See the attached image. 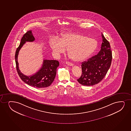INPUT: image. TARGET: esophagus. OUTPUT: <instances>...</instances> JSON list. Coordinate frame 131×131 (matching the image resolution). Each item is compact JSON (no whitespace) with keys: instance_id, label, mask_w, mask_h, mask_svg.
Listing matches in <instances>:
<instances>
[{"instance_id":"obj_1","label":"esophagus","mask_w":131,"mask_h":131,"mask_svg":"<svg viewBox=\"0 0 131 131\" xmlns=\"http://www.w3.org/2000/svg\"><path fill=\"white\" fill-rule=\"evenodd\" d=\"M66 64L68 66H73V65L72 64V63H70V62H66Z\"/></svg>"}]
</instances>
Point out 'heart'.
<instances>
[{"instance_id":"heart-1","label":"heart","mask_w":131,"mask_h":131,"mask_svg":"<svg viewBox=\"0 0 131 131\" xmlns=\"http://www.w3.org/2000/svg\"><path fill=\"white\" fill-rule=\"evenodd\" d=\"M50 46L57 56L65 53L68 49L69 57L77 62H82L95 51L97 42L93 38L81 34L68 32L62 35L59 40L52 39Z\"/></svg>"}]
</instances>
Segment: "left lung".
<instances>
[{
	"label": "left lung",
	"mask_w": 131,
	"mask_h": 131,
	"mask_svg": "<svg viewBox=\"0 0 131 131\" xmlns=\"http://www.w3.org/2000/svg\"><path fill=\"white\" fill-rule=\"evenodd\" d=\"M101 36L102 43L100 51L87 61L82 63V74L77 81L83 86H93L100 82L111 65L112 56L110 43L102 33Z\"/></svg>",
	"instance_id": "obj_1"
}]
</instances>
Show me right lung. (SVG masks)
<instances>
[{
    "mask_svg": "<svg viewBox=\"0 0 131 131\" xmlns=\"http://www.w3.org/2000/svg\"><path fill=\"white\" fill-rule=\"evenodd\" d=\"M35 41V38L31 30H29L23 36L15 54L16 68L20 78L26 84L36 88H45L50 86L54 80L57 68L59 65L58 61L44 59L41 69L33 75L29 76L22 73L19 68L18 56L20 50L26 42H33Z\"/></svg>",
    "mask_w": 131,
    "mask_h": 131,
    "instance_id": "1",
    "label": "right lung"
}]
</instances>
